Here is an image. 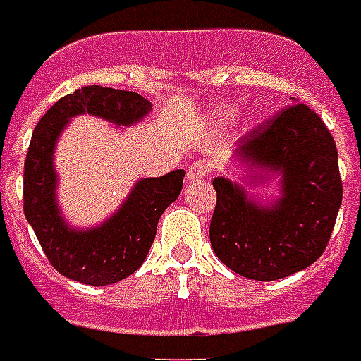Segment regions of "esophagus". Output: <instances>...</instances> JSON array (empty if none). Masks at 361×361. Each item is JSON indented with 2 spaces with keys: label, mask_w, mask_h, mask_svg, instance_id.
<instances>
[{
  "label": "esophagus",
  "mask_w": 361,
  "mask_h": 361,
  "mask_svg": "<svg viewBox=\"0 0 361 361\" xmlns=\"http://www.w3.org/2000/svg\"><path fill=\"white\" fill-rule=\"evenodd\" d=\"M209 173V165L206 163V161H194L192 165H188V171H186V178L190 180V183H194V180H200V178H204V176H208Z\"/></svg>",
  "instance_id": "obj_1"
}]
</instances>
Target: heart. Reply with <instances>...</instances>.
<instances>
[{
    "instance_id": "heart-1",
    "label": "heart",
    "mask_w": 361,
    "mask_h": 361,
    "mask_svg": "<svg viewBox=\"0 0 361 361\" xmlns=\"http://www.w3.org/2000/svg\"><path fill=\"white\" fill-rule=\"evenodd\" d=\"M235 111L233 109H219V111H216V120L217 122H221V124H226V122H231V120H235Z\"/></svg>"
}]
</instances>
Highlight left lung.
<instances>
[{"label": "left lung", "mask_w": 361, "mask_h": 361, "mask_svg": "<svg viewBox=\"0 0 361 361\" xmlns=\"http://www.w3.org/2000/svg\"><path fill=\"white\" fill-rule=\"evenodd\" d=\"M233 161L241 183L214 178L217 204L209 243L235 274L272 282L311 267L329 245L342 204L338 152L323 120L295 103L239 140ZM279 178V196L262 204L246 186Z\"/></svg>", "instance_id": "obj_1"}]
</instances>
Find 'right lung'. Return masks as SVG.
Returning a JSON list of instances; mask_svg holds the SVG:
<instances>
[{
  "mask_svg": "<svg viewBox=\"0 0 361 361\" xmlns=\"http://www.w3.org/2000/svg\"><path fill=\"white\" fill-rule=\"evenodd\" d=\"M152 112V103L134 91L111 87H81L54 103L32 132L23 178L25 216L35 229L46 258L58 272L87 286H109L134 274L144 264L163 212L183 190L185 171L140 178L101 226H68L58 206V173L54 152L71 118L89 114L114 126L137 124Z\"/></svg>",
  "mask_w": 361,
  "mask_h": 361,
  "instance_id": "obj_1",
  "label": "right lung"
}]
</instances>
